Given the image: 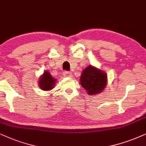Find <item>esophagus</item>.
Segmentation results:
<instances>
[{"label":"esophagus","instance_id":"34e87169","mask_svg":"<svg viewBox=\"0 0 146 146\" xmlns=\"http://www.w3.org/2000/svg\"><path fill=\"white\" fill-rule=\"evenodd\" d=\"M63 75H64V76H65V77H71V73H70L69 71H63Z\"/></svg>","mask_w":146,"mask_h":146}]
</instances>
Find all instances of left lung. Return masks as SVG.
I'll use <instances>...</instances> for the list:
<instances>
[{
  "mask_svg": "<svg viewBox=\"0 0 146 146\" xmlns=\"http://www.w3.org/2000/svg\"><path fill=\"white\" fill-rule=\"evenodd\" d=\"M81 85L89 95H96L104 90L107 84V76L104 72L89 65L82 72Z\"/></svg>",
  "mask_w": 146,
  "mask_h": 146,
  "instance_id": "1",
  "label": "left lung"
}]
</instances>
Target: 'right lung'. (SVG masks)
Instances as JSON below:
<instances>
[{
	"label": "right lung",
	"mask_w": 146,
	"mask_h": 146,
	"mask_svg": "<svg viewBox=\"0 0 146 146\" xmlns=\"http://www.w3.org/2000/svg\"><path fill=\"white\" fill-rule=\"evenodd\" d=\"M56 79H53L48 71H44L40 78L39 86L42 90H50L55 86Z\"/></svg>",
	"instance_id": "add662e5"
}]
</instances>
